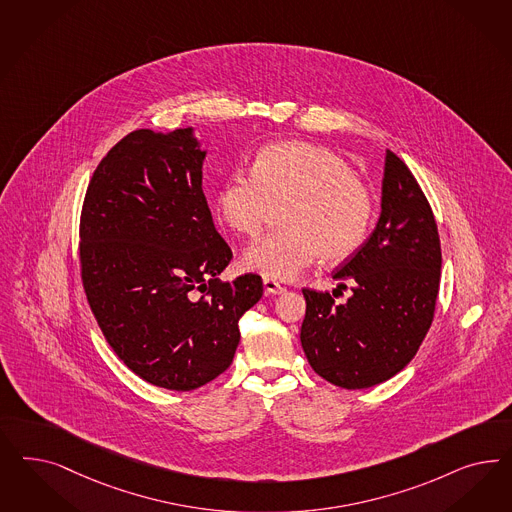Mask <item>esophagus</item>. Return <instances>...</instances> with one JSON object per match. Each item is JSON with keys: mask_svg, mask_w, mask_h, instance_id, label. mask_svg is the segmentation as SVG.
<instances>
[{"mask_svg": "<svg viewBox=\"0 0 512 512\" xmlns=\"http://www.w3.org/2000/svg\"><path fill=\"white\" fill-rule=\"evenodd\" d=\"M264 288L265 294H269V296H279V294H282V292L286 290L282 284L273 281V279H267V277L264 279Z\"/></svg>", "mask_w": 512, "mask_h": 512, "instance_id": "1", "label": "esophagus"}]
</instances>
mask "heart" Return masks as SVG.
Returning a JSON list of instances; mask_svg holds the SVG:
<instances>
[{
    "label": "heart",
    "mask_w": 512,
    "mask_h": 512,
    "mask_svg": "<svg viewBox=\"0 0 512 512\" xmlns=\"http://www.w3.org/2000/svg\"><path fill=\"white\" fill-rule=\"evenodd\" d=\"M286 230L265 235L243 265L267 279H296L320 258L343 264L365 245L375 199L347 160L326 147L286 141L267 145L252 169H237L218 194V213L231 230L254 237L284 209Z\"/></svg>",
    "instance_id": "1"
}]
</instances>
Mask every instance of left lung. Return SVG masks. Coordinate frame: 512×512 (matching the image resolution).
Here are the masks:
<instances>
[{
	"instance_id": "obj_1",
	"label": "left lung",
	"mask_w": 512,
	"mask_h": 512,
	"mask_svg": "<svg viewBox=\"0 0 512 512\" xmlns=\"http://www.w3.org/2000/svg\"><path fill=\"white\" fill-rule=\"evenodd\" d=\"M380 207L365 245L333 273L339 288L352 284L347 303H335L337 292L303 288L301 347L322 379L347 390L392 379L413 360L439 296L437 222L411 169L392 150H386Z\"/></svg>"
}]
</instances>
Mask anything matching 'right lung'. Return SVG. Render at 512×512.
Segmentation results:
<instances>
[{
  "label": "right lung",
  "mask_w": 512,
  "mask_h": 512,
  "mask_svg": "<svg viewBox=\"0 0 512 512\" xmlns=\"http://www.w3.org/2000/svg\"><path fill=\"white\" fill-rule=\"evenodd\" d=\"M192 128L135 130L99 162L79 226L81 279L107 343L137 377L188 392L222 375L262 277L222 282L233 254L201 190Z\"/></svg>",
  "instance_id": "obj_1"
}]
</instances>
